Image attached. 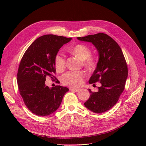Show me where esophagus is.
<instances>
[{"instance_id":"34e87169","label":"esophagus","mask_w":146,"mask_h":146,"mask_svg":"<svg viewBox=\"0 0 146 146\" xmlns=\"http://www.w3.org/2000/svg\"><path fill=\"white\" fill-rule=\"evenodd\" d=\"M70 90H71L72 91H74V92H79L80 90V89H74V88H70Z\"/></svg>"}]
</instances>
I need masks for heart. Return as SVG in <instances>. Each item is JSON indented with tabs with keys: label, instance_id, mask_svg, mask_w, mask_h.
<instances>
[{
	"label": "heart",
	"instance_id": "b5f03b06",
	"mask_svg": "<svg viewBox=\"0 0 146 146\" xmlns=\"http://www.w3.org/2000/svg\"><path fill=\"white\" fill-rule=\"evenodd\" d=\"M72 52L83 60V64L90 70L96 68L98 61L96 58L91 56L92 51L86 45L77 44L71 49ZM54 63L58 72H63L66 68V58L60 53H57L54 57ZM85 73L83 71H68L63 75L61 82L64 85L71 87H78L82 85Z\"/></svg>",
	"mask_w": 146,
	"mask_h": 146
}]
</instances>
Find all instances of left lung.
Wrapping results in <instances>:
<instances>
[{
  "instance_id": "1",
  "label": "left lung",
  "mask_w": 146,
  "mask_h": 146,
  "mask_svg": "<svg viewBox=\"0 0 146 146\" xmlns=\"http://www.w3.org/2000/svg\"><path fill=\"white\" fill-rule=\"evenodd\" d=\"M80 41L92 43L99 52L98 66L89 82H100L97 92L88 89L90 95L84 103L88 109L95 113H104L117 104L125 88L128 67L120 47L113 38L104 33L83 37Z\"/></svg>"
}]
</instances>
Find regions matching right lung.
I'll list each match as a JSON object with an SVG mask.
<instances>
[{
	"label": "right lung",
	"mask_w": 146,
	"mask_h": 146,
	"mask_svg": "<svg viewBox=\"0 0 146 146\" xmlns=\"http://www.w3.org/2000/svg\"><path fill=\"white\" fill-rule=\"evenodd\" d=\"M72 38L45 35L35 40L23 56L17 73L19 94L28 109L38 116L45 117L55 112L60 106L66 87L45 86L46 77L57 79L54 57L59 49Z\"/></svg>",
	"instance_id": "right-lung-1"
}]
</instances>
